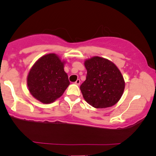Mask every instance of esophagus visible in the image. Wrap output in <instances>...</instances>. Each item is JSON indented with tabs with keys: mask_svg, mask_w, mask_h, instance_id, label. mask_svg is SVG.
<instances>
[{
	"mask_svg": "<svg viewBox=\"0 0 156 156\" xmlns=\"http://www.w3.org/2000/svg\"><path fill=\"white\" fill-rule=\"evenodd\" d=\"M80 82H81L80 80H77L74 83H75V84H76V85H80Z\"/></svg>",
	"mask_w": 156,
	"mask_h": 156,
	"instance_id": "1",
	"label": "esophagus"
}]
</instances>
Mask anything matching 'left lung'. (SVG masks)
Wrapping results in <instances>:
<instances>
[{"instance_id":"left-lung-1","label":"left lung","mask_w":156,"mask_h":156,"mask_svg":"<svg viewBox=\"0 0 156 156\" xmlns=\"http://www.w3.org/2000/svg\"><path fill=\"white\" fill-rule=\"evenodd\" d=\"M87 74L80 86L83 97L96 108L110 107L122 97L125 82L114 63L104 57L94 56L84 61Z\"/></svg>"}]
</instances>
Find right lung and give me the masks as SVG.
Segmentation results:
<instances>
[{
    "label": "right lung",
    "instance_id": "1",
    "mask_svg": "<svg viewBox=\"0 0 156 156\" xmlns=\"http://www.w3.org/2000/svg\"><path fill=\"white\" fill-rule=\"evenodd\" d=\"M65 64L55 53L44 55L35 62L27 77L28 90L35 99L48 104L63 94L70 84Z\"/></svg>",
    "mask_w": 156,
    "mask_h": 156
}]
</instances>
